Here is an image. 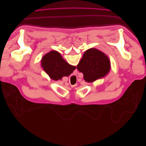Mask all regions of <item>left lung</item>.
<instances>
[{"label": "left lung", "instance_id": "8db88e82", "mask_svg": "<svg viewBox=\"0 0 146 146\" xmlns=\"http://www.w3.org/2000/svg\"><path fill=\"white\" fill-rule=\"evenodd\" d=\"M110 61L104 53L96 48H90L84 53L77 68L83 74L87 82H92L104 77L110 70Z\"/></svg>", "mask_w": 146, "mask_h": 146}]
</instances>
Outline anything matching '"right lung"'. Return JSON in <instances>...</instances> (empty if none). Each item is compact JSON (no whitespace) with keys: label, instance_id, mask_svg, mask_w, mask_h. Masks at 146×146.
Returning a JSON list of instances; mask_svg holds the SVG:
<instances>
[{"label":"right lung","instance_id":"add662e5","mask_svg":"<svg viewBox=\"0 0 146 146\" xmlns=\"http://www.w3.org/2000/svg\"><path fill=\"white\" fill-rule=\"evenodd\" d=\"M41 66L50 78L54 80L69 76L76 69V66L68 63L60 53L55 50L49 52L42 57Z\"/></svg>","mask_w":146,"mask_h":146}]
</instances>
